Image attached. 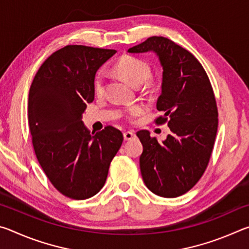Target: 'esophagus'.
<instances>
[{
	"mask_svg": "<svg viewBox=\"0 0 249 249\" xmlns=\"http://www.w3.org/2000/svg\"><path fill=\"white\" fill-rule=\"evenodd\" d=\"M123 136H124V140L125 141H130V140H133V138L135 137V133L132 132V130H129V132H125L123 134Z\"/></svg>",
	"mask_w": 249,
	"mask_h": 249,
	"instance_id": "esophagus-1",
	"label": "esophagus"
}]
</instances>
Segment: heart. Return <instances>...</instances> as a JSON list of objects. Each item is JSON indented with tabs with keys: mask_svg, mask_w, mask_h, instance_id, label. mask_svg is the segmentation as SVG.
Returning <instances> with one entry per match:
<instances>
[{
	"mask_svg": "<svg viewBox=\"0 0 249 249\" xmlns=\"http://www.w3.org/2000/svg\"><path fill=\"white\" fill-rule=\"evenodd\" d=\"M114 70L122 78L134 87H140L150 75V67L145 60L133 56L122 57L114 66ZM94 92L96 95H102L104 92V77L98 73L94 78ZM144 108L140 105H135L129 108L130 116H138L142 114Z\"/></svg>",
	"mask_w": 249,
	"mask_h": 249,
	"instance_id": "b5f03b06",
	"label": "heart"
}]
</instances>
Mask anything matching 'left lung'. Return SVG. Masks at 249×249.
I'll return each mask as SVG.
<instances>
[{
    "mask_svg": "<svg viewBox=\"0 0 249 249\" xmlns=\"http://www.w3.org/2000/svg\"><path fill=\"white\" fill-rule=\"evenodd\" d=\"M129 53L153 52L162 68L161 94L157 109L171 133L162 142L148 130L137 136L142 147L140 166L149 190L162 197L184 195L208 167L217 132V107L203 67L187 49L165 37L153 36L129 48Z\"/></svg>",
    "mask_w": 249,
    "mask_h": 249,
    "instance_id": "1",
    "label": "left lung"
}]
</instances>
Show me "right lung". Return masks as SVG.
Returning <instances> with one entry per match:
<instances>
[{"label": "right lung", "instance_id": "1", "mask_svg": "<svg viewBox=\"0 0 249 249\" xmlns=\"http://www.w3.org/2000/svg\"><path fill=\"white\" fill-rule=\"evenodd\" d=\"M114 49L69 45L37 71L28 94V124L36 157L50 182L74 200L95 196L107 181L123 134L107 126L90 133L82 122L94 100L96 71Z\"/></svg>", "mask_w": 249, "mask_h": 249}]
</instances>
